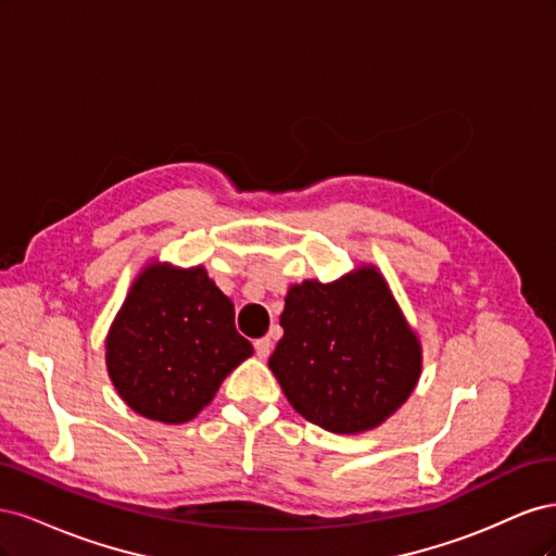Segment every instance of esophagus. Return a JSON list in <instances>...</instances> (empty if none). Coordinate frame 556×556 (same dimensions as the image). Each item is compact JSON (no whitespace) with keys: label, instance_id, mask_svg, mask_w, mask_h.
<instances>
[{"label":"esophagus","instance_id":"esophagus-1","mask_svg":"<svg viewBox=\"0 0 556 556\" xmlns=\"http://www.w3.org/2000/svg\"><path fill=\"white\" fill-rule=\"evenodd\" d=\"M271 348H274L271 336H264V339L255 341V352H257L260 359H266L268 355H271Z\"/></svg>","mask_w":556,"mask_h":556}]
</instances>
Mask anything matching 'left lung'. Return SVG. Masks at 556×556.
<instances>
[{
  "mask_svg": "<svg viewBox=\"0 0 556 556\" xmlns=\"http://www.w3.org/2000/svg\"><path fill=\"white\" fill-rule=\"evenodd\" d=\"M268 368L292 408L331 433L376 429L413 394L422 345L376 266L292 285Z\"/></svg>",
  "mask_w": 556,
  "mask_h": 556,
  "instance_id": "8db88e82",
  "label": "left lung"
}]
</instances>
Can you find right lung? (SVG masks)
Segmentation results:
<instances>
[{
  "mask_svg": "<svg viewBox=\"0 0 556 556\" xmlns=\"http://www.w3.org/2000/svg\"><path fill=\"white\" fill-rule=\"evenodd\" d=\"M252 355L233 304L201 266L148 264L106 336V368L131 410L182 425Z\"/></svg>",
  "mask_w": 556,
  "mask_h": 556,
  "instance_id": "obj_1",
  "label": "right lung"
}]
</instances>
